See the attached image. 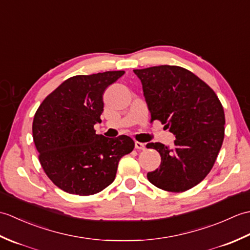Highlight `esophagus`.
<instances>
[{
  "label": "esophagus",
  "instance_id": "1",
  "mask_svg": "<svg viewBox=\"0 0 250 250\" xmlns=\"http://www.w3.org/2000/svg\"><path fill=\"white\" fill-rule=\"evenodd\" d=\"M135 148L139 150H143V149H145V144L141 142H135Z\"/></svg>",
  "mask_w": 250,
  "mask_h": 250
}]
</instances>
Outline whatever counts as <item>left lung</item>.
<instances>
[{"label":"left lung","mask_w":250,"mask_h":250,"mask_svg":"<svg viewBox=\"0 0 250 250\" xmlns=\"http://www.w3.org/2000/svg\"><path fill=\"white\" fill-rule=\"evenodd\" d=\"M140 78L151 120L175 135L174 146L149 143L161 156L160 167L147 174L156 187L183 192L210 172L225 137V111L216 93L180 66L133 70Z\"/></svg>","instance_id":"8db88e82"}]
</instances>
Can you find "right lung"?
<instances>
[{
  "label": "right lung",
  "mask_w": 250,
  "mask_h": 250,
  "mask_svg": "<svg viewBox=\"0 0 250 250\" xmlns=\"http://www.w3.org/2000/svg\"><path fill=\"white\" fill-rule=\"evenodd\" d=\"M108 71L66 79L36 110L32 133L40 162L57 187L72 194L98 193L114 182L121 157L134 148L131 137L97 134L103 94L124 75Z\"/></svg>",
  "instance_id": "obj_1"
}]
</instances>
